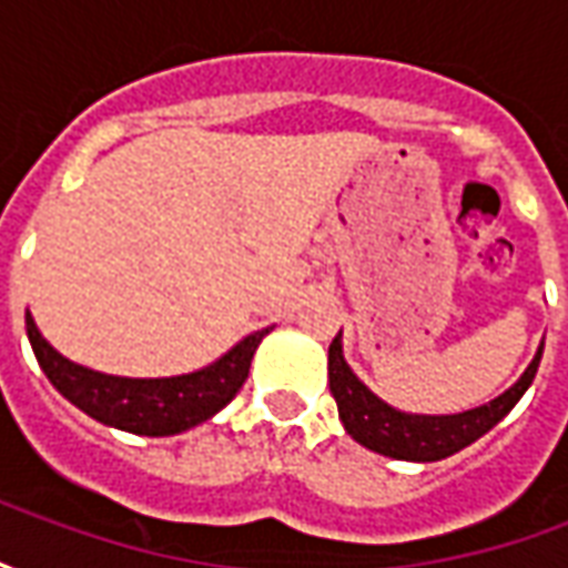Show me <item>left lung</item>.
Wrapping results in <instances>:
<instances>
[{
    "label": "left lung",
    "mask_w": 568,
    "mask_h": 568,
    "mask_svg": "<svg viewBox=\"0 0 568 568\" xmlns=\"http://www.w3.org/2000/svg\"><path fill=\"white\" fill-rule=\"evenodd\" d=\"M538 362H541V346H538L532 365L524 371V377L514 383L508 393L493 398L489 405L453 414V417H417V414H402L395 407L383 405L381 398L358 381L344 362L341 334H337L328 346V386H332L344 428L358 444H365L368 450L383 453V456H393V459L435 463V459H447L453 453H459L480 435H487L529 389Z\"/></svg>",
    "instance_id": "obj_1"
}]
</instances>
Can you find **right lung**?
Returning <instances> with one entry per match:
<instances>
[{
	"label": "right lung",
	"mask_w": 568,
	"mask_h": 568,
	"mask_svg": "<svg viewBox=\"0 0 568 568\" xmlns=\"http://www.w3.org/2000/svg\"><path fill=\"white\" fill-rule=\"evenodd\" d=\"M27 334L44 377L79 410L105 426L163 438L200 426L203 419L219 414L227 402H234L240 386L246 383L252 356L267 328L248 334L246 341H240L210 368L182 377H163V381H133V377H112V374L81 368L44 341L30 313H27Z\"/></svg>",
	"instance_id": "1"
}]
</instances>
